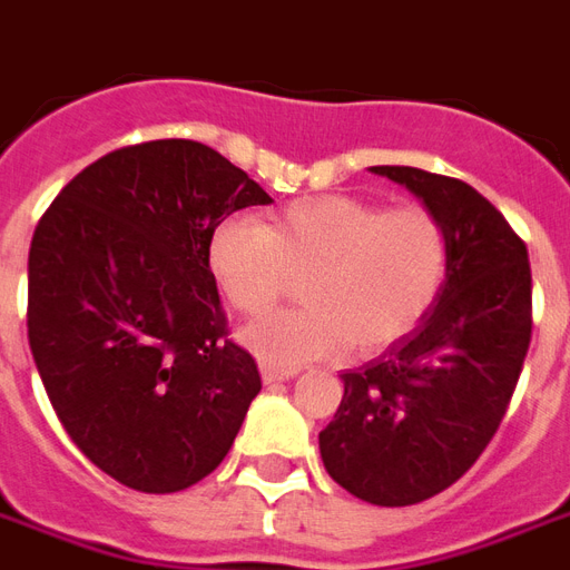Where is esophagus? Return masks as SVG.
Returning <instances> with one entry per match:
<instances>
[{
    "label": "esophagus",
    "mask_w": 570,
    "mask_h": 570,
    "mask_svg": "<svg viewBox=\"0 0 570 570\" xmlns=\"http://www.w3.org/2000/svg\"><path fill=\"white\" fill-rule=\"evenodd\" d=\"M259 371H263V380L272 385V382H284V380H293L298 367H281V364H259Z\"/></svg>",
    "instance_id": "obj_1"
}]
</instances>
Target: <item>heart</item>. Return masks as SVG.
<instances>
[{
  "label": "heart",
  "instance_id": "1",
  "mask_svg": "<svg viewBox=\"0 0 570 570\" xmlns=\"http://www.w3.org/2000/svg\"><path fill=\"white\" fill-rule=\"evenodd\" d=\"M449 238L424 206L382 208L355 197L289 203L272 227L229 217L212 233L208 268L238 314L259 316L293 293L304 307L242 332L266 364L295 367L337 353H373L421 323L445 281Z\"/></svg>",
  "mask_w": 570,
  "mask_h": 570
}]
</instances>
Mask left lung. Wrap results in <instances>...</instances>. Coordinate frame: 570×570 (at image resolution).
<instances>
[{"instance_id": "1", "label": "left lung", "mask_w": 570, "mask_h": 570, "mask_svg": "<svg viewBox=\"0 0 570 570\" xmlns=\"http://www.w3.org/2000/svg\"><path fill=\"white\" fill-rule=\"evenodd\" d=\"M440 217L445 281L421 323L358 371L320 433L325 472L371 505H415L451 488L493 440L532 341L523 238L472 185L415 167H371Z\"/></svg>"}]
</instances>
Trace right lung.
Instances as JSON below:
<instances>
[{
	"label": "right lung",
	"mask_w": 570,
	"mask_h": 570,
	"mask_svg": "<svg viewBox=\"0 0 570 570\" xmlns=\"http://www.w3.org/2000/svg\"><path fill=\"white\" fill-rule=\"evenodd\" d=\"M272 197L194 140L77 173L29 247V346L73 445L119 484L176 493L233 449L263 382L227 341L208 242Z\"/></svg>",
	"instance_id": "1"
}]
</instances>
